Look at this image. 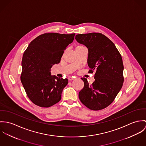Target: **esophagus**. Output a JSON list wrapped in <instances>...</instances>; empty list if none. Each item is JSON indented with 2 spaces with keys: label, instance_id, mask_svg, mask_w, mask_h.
I'll return each instance as SVG.
<instances>
[{
  "label": "esophagus",
  "instance_id": "34e87169",
  "mask_svg": "<svg viewBox=\"0 0 146 146\" xmlns=\"http://www.w3.org/2000/svg\"><path fill=\"white\" fill-rule=\"evenodd\" d=\"M68 80H69V81H72V80H74V78H73V77H72L69 76V77H68Z\"/></svg>",
  "mask_w": 146,
  "mask_h": 146
}]
</instances>
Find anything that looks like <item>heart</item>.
Here are the masks:
<instances>
[{
    "label": "heart",
    "instance_id": "heart-1",
    "mask_svg": "<svg viewBox=\"0 0 146 146\" xmlns=\"http://www.w3.org/2000/svg\"><path fill=\"white\" fill-rule=\"evenodd\" d=\"M82 47H84V46H82V45H80V46H77V48H82Z\"/></svg>",
    "mask_w": 146,
    "mask_h": 146
}]
</instances>
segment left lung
<instances>
[{
    "label": "left lung",
    "instance_id": "obj_1",
    "mask_svg": "<svg viewBox=\"0 0 146 146\" xmlns=\"http://www.w3.org/2000/svg\"><path fill=\"white\" fill-rule=\"evenodd\" d=\"M75 38L88 49L87 63L91 69L89 72H95V80L92 84L86 78H81L84 87L79 98L91 110L103 109L113 102L122 87L124 66L121 56L113 42L102 33L78 34Z\"/></svg>",
    "mask_w": 146,
    "mask_h": 146
}]
</instances>
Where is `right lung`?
Masks as SVG:
<instances>
[{"instance_id": "1", "label": "right lung", "mask_w": 146, "mask_h": 146, "mask_svg": "<svg viewBox=\"0 0 146 146\" xmlns=\"http://www.w3.org/2000/svg\"><path fill=\"white\" fill-rule=\"evenodd\" d=\"M74 36L75 33H44L32 41L25 51L21 80L27 96L35 105L49 108L61 100L68 81L51 76V68L60 62Z\"/></svg>"}]
</instances>
